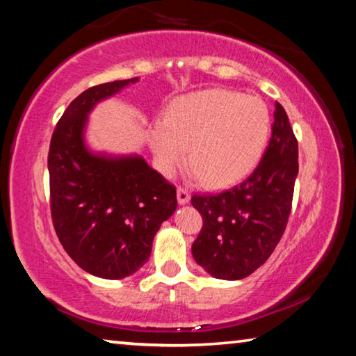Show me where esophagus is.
<instances>
[{"label": "esophagus", "mask_w": 356, "mask_h": 356, "mask_svg": "<svg viewBox=\"0 0 356 356\" xmlns=\"http://www.w3.org/2000/svg\"><path fill=\"white\" fill-rule=\"evenodd\" d=\"M177 201L179 204H186L190 201V193L184 186H177Z\"/></svg>", "instance_id": "obj_1"}]
</instances>
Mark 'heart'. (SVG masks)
Here are the masks:
<instances>
[{
	"mask_svg": "<svg viewBox=\"0 0 356 356\" xmlns=\"http://www.w3.org/2000/svg\"><path fill=\"white\" fill-rule=\"evenodd\" d=\"M272 119L267 105L252 95L207 89L177 99L165 122H156L149 141L155 163L172 176L185 161L207 186L242 179L267 146Z\"/></svg>",
	"mask_w": 356,
	"mask_h": 356,
	"instance_id": "1",
	"label": "heart"
}]
</instances>
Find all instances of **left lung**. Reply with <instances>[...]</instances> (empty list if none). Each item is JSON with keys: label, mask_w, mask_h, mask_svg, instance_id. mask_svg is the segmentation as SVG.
Masks as SVG:
<instances>
[{"label": "left lung", "mask_w": 356, "mask_h": 356, "mask_svg": "<svg viewBox=\"0 0 356 356\" xmlns=\"http://www.w3.org/2000/svg\"><path fill=\"white\" fill-rule=\"evenodd\" d=\"M297 174V138L276 102L272 138L254 171L229 190L191 196L202 216L195 261L220 280H242L261 267L286 231Z\"/></svg>", "instance_id": "obj_1"}]
</instances>
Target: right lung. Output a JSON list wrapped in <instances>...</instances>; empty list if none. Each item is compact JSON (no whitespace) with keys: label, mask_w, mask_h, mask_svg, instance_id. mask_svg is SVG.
Wrapping results in <instances>:
<instances>
[{"label":"right lung","mask_w":356,"mask_h":356,"mask_svg":"<svg viewBox=\"0 0 356 356\" xmlns=\"http://www.w3.org/2000/svg\"><path fill=\"white\" fill-rule=\"evenodd\" d=\"M86 89L58 120L48 150L50 209L56 236L76 265L120 280L147 262L161 222L177 207L176 186L141 156L106 159L83 143L88 113L129 83Z\"/></svg>","instance_id":"add662e5"}]
</instances>
